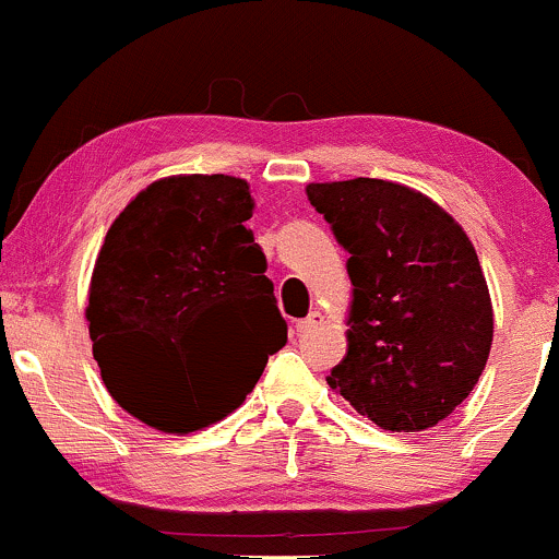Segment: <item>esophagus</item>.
<instances>
[{"label":"esophagus","mask_w":559,"mask_h":559,"mask_svg":"<svg viewBox=\"0 0 559 559\" xmlns=\"http://www.w3.org/2000/svg\"><path fill=\"white\" fill-rule=\"evenodd\" d=\"M321 324H324V316H321L319 310H310L308 319L297 321V334H299V337H305V334L316 332V329H319Z\"/></svg>","instance_id":"obj_1"}]
</instances>
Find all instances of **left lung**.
Listing matches in <instances>:
<instances>
[{
  "mask_svg": "<svg viewBox=\"0 0 559 559\" xmlns=\"http://www.w3.org/2000/svg\"><path fill=\"white\" fill-rule=\"evenodd\" d=\"M348 251V354L326 378L385 431H426L477 385L492 305L463 227L423 192L383 179L308 185Z\"/></svg>",
  "mask_w": 559,
  "mask_h": 559,
  "instance_id": "left-lung-1",
  "label": "left lung"
}]
</instances>
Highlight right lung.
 <instances>
[{
  "mask_svg": "<svg viewBox=\"0 0 559 559\" xmlns=\"http://www.w3.org/2000/svg\"><path fill=\"white\" fill-rule=\"evenodd\" d=\"M249 185L168 176L111 222L87 292L93 358L117 404L166 433L227 418L286 345V321L246 219ZM263 340L261 356L242 337Z\"/></svg>",
  "mask_w": 559,
  "mask_h": 559,
  "instance_id": "add662e5",
  "label": "right lung"
}]
</instances>
